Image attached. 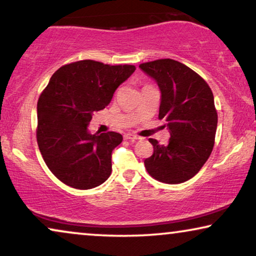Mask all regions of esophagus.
I'll use <instances>...</instances> for the list:
<instances>
[{
    "label": "esophagus",
    "instance_id": "1",
    "mask_svg": "<svg viewBox=\"0 0 256 256\" xmlns=\"http://www.w3.org/2000/svg\"><path fill=\"white\" fill-rule=\"evenodd\" d=\"M124 139L126 140H131V141H134V140H139L140 136H134V134H131V133H128V134L124 136Z\"/></svg>",
    "mask_w": 256,
    "mask_h": 256
}]
</instances>
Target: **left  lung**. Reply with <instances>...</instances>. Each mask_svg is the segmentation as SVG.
<instances>
[{"mask_svg": "<svg viewBox=\"0 0 256 256\" xmlns=\"http://www.w3.org/2000/svg\"><path fill=\"white\" fill-rule=\"evenodd\" d=\"M161 90L158 120L170 131L166 144L150 139L154 147L144 160L147 172L166 184H180L199 172L212 154L217 128L214 95L192 68L178 60L163 58L140 64Z\"/></svg>", "mask_w": 256, "mask_h": 256, "instance_id": "left-lung-1", "label": "left lung"}]
</instances>
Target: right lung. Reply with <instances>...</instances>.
Wrapping results in <instances>:
<instances>
[{"label": "right lung", "instance_id": "1", "mask_svg": "<svg viewBox=\"0 0 256 256\" xmlns=\"http://www.w3.org/2000/svg\"><path fill=\"white\" fill-rule=\"evenodd\" d=\"M134 66L92 60L66 64L52 76L38 100L36 140L44 161L64 184L77 190L101 185L112 174V152L123 136L90 134L94 112L104 109Z\"/></svg>", "mask_w": 256, "mask_h": 256}]
</instances>
